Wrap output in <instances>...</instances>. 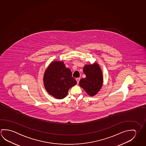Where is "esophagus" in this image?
<instances>
[{
  "instance_id": "esophagus-1",
  "label": "esophagus",
  "mask_w": 146,
  "mask_h": 146,
  "mask_svg": "<svg viewBox=\"0 0 146 146\" xmlns=\"http://www.w3.org/2000/svg\"><path fill=\"white\" fill-rule=\"evenodd\" d=\"M80 79L79 78H76V80L77 82V84H79V80H80Z\"/></svg>"
}]
</instances>
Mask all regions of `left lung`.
I'll list each match as a JSON object with an SVG mask.
<instances>
[{
	"instance_id": "obj_1",
	"label": "left lung",
	"mask_w": 146,
	"mask_h": 146,
	"mask_svg": "<svg viewBox=\"0 0 146 146\" xmlns=\"http://www.w3.org/2000/svg\"><path fill=\"white\" fill-rule=\"evenodd\" d=\"M84 72L86 77L79 81V86L84 88L90 96L95 95L100 90L103 84L102 71L96 63L84 67Z\"/></svg>"
}]
</instances>
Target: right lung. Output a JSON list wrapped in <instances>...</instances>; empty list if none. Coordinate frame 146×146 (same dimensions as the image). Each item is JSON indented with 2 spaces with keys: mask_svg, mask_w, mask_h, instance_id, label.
Returning <instances> with one entry per match:
<instances>
[{
  "mask_svg": "<svg viewBox=\"0 0 146 146\" xmlns=\"http://www.w3.org/2000/svg\"><path fill=\"white\" fill-rule=\"evenodd\" d=\"M72 75L71 70L65 67L64 62H53L44 76V84L46 91L58 99L65 98L69 88L77 84Z\"/></svg>",
  "mask_w": 146,
  "mask_h": 146,
  "instance_id": "obj_1",
  "label": "right lung"
}]
</instances>
